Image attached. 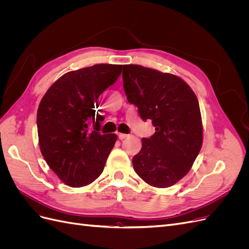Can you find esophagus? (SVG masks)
<instances>
[{
  "instance_id": "esophagus-1",
  "label": "esophagus",
  "mask_w": 249,
  "mask_h": 249,
  "mask_svg": "<svg viewBox=\"0 0 249 249\" xmlns=\"http://www.w3.org/2000/svg\"><path fill=\"white\" fill-rule=\"evenodd\" d=\"M127 137V135L126 134H124V133H118V138L120 139V140H123V139H124V138H126Z\"/></svg>"
}]
</instances>
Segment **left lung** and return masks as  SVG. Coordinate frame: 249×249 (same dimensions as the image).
Instances as JSON below:
<instances>
[{"label": "left lung", "mask_w": 249, "mask_h": 249, "mask_svg": "<svg viewBox=\"0 0 249 249\" xmlns=\"http://www.w3.org/2000/svg\"><path fill=\"white\" fill-rule=\"evenodd\" d=\"M123 80L127 101L138 108L142 120L150 119L156 127L133 158L135 171L153 187L177 184L189 172L202 145L196 95L179 77L142 65H124Z\"/></svg>", "instance_id": "left-lung-1"}]
</instances>
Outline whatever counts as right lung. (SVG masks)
I'll list each match as a JSON object with an SVG mask.
<instances>
[{"label":"right lung","instance_id":"1","mask_svg":"<svg viewBox=\"0 0 249 249\" xmlns=\"http://www.w3.org/2000/svg\"><path fill=\"white\" fill-rule=\"evenodd\" d=\"M122 69L117 64H95L69 71L40 101L37 111L40 152L67 186H87L104 170L117 136L99 132L103 117L95 112V105L116 82Z\"/></svg>","mask_w":249,"mask_h":249}]
</instances>
